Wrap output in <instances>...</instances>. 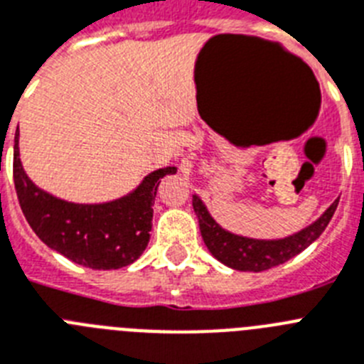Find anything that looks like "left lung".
Wrapping results in <instances>:
<instances>
[{
  "label": "left lung",
  "instance_id": "left-lung-1",
  "mask_svg": "<svg viewBox=\"0 0 364 364\" xmlns=\"http://www.w3.org/2000/svg\"><path fill=\"white\" fill-rule=\"evenodd\" d=\"M337 205H339V200H335L315 223L296 235L287 236L284 240H252L230 235L229 230L221 229L207 213L203 201L198 196L192 198V207L200 221L201 236L208 251L213 252V257L232 269L255 271V273L284 264L304 251L308 245H311L328 227Z\"/></svg>",
  "mask_w": 364,
  "mask_h": 364
}]
</instances>
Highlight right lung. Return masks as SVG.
Masks as SVG:
<instances>
[{"mask_svg":"<svg viewBox=\"0 0 364 364\" xmlns=\"http://www.w3.org/2000/svg\"><path fill=\"white\" fill-rule=\"evenodd\" d=\"M168 173H176V166L151 172L132 194L109 203H69L31 181L21 166L16 132L14 186L29 225L50 249L91 269H119L143 255L150 242L157 186Z\"/></svg>","mask_w":364,"mask_h":364,"instance_id":"1","label":"right lung"}]
</instances>
